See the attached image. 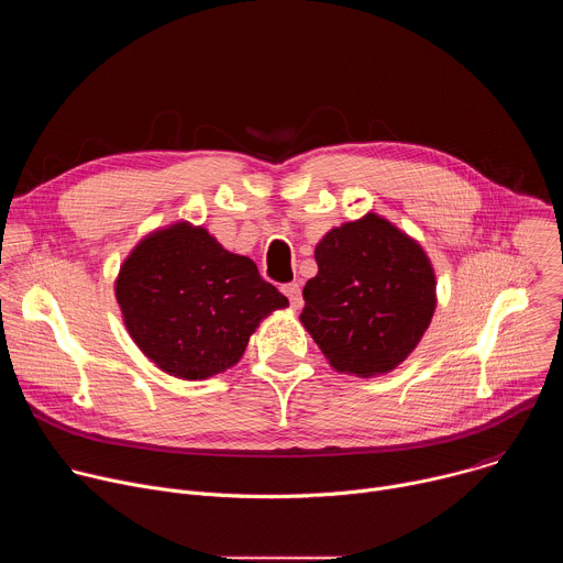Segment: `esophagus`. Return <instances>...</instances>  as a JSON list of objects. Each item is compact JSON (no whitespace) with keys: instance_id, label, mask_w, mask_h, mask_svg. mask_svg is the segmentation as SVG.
Wrapping results in <instances>:
<instances>
[{"instance_id":"34e87169","label":"esophagus","mask_w":563,"mask_h":563,"mask_svg":"<svg viewBox=\"0 0 563 563\" xmlns=\"http://www.w3.org/2000/svg\"><path fill=\"white\" fill-rule=\"evenodd\" d=\"M283 291H285V296L289 298V305H291L294 309H298V307L302 305V296H300V285H298V283H289V285H285V287H283Z\"/></svg>"}]
</instances>
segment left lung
Wrapping results in <instances>:
<instances>
[{
  "mask_svg": "<svg viewBox=\"0 0 563 563\" xmlns=\"http://www.w3.org/2000/svg\"><path fill=\"white\" fill-rule=\"evenodd\" d=\"M313 258L300 323L330 365L372 378L404 363L437 307L434 269L417 240L367 213L328 231Z\"/></svg>",
  "mask_w": 563,
  "mask_h": 563,
  "instance_id": "1",
  "label": "left lung"
}]
</instances>
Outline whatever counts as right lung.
<instances>
[{
	"mask_svg": "<svg viewBox=\"0 0 563 563\" xmlns=\"http://www.w3.org/2000/svg\"><path fill=\"white\" fill-rule=\"evenodd\" d=\"M115 298L144 356L185 380L235 365L261 320L289 305L252 258L185 220L140 240L120 267Z\"/></svg>",
	"mask_w": 563,
	"mask_h": 563,
	"instance_id": "1",
	"label": "right lung"
}]
</instances>
